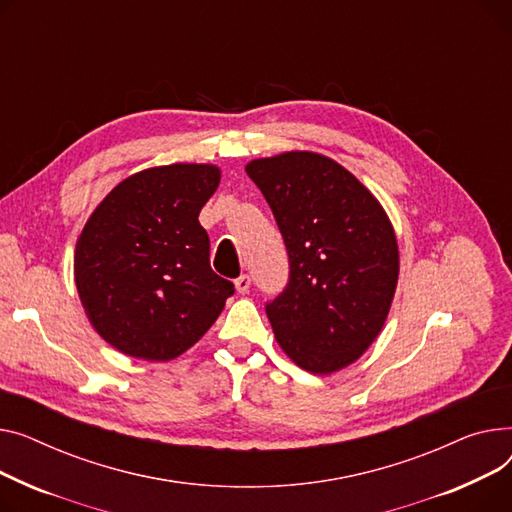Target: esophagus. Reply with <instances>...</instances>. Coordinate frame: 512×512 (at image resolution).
Here are the masks:
<instances>
[{"label":"esophagus","mask_w":512,"mask_h":512,"mask_svg":"<svg viewBox=\"0 0 512 512\" xmlns=\"http://www.w3.org/2000/svg\"><path fill=\"white\" fill-rule=\"evenodd\" d=\"M235 289H237V293H248V289H250V277H248V275L237 277V279H235Z\"/></svg>","instance_id":"obj_1"}]
</instances>
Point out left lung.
<instances>
[{"label":"left lung","instance_id":"obj_1","mask_svg":"<svg viewBox=\"0 0 512 512\" xmlns=\"http://www.w3.org/2000/svg\"><path fill=\"white\" fill-rule=\"evenodd\" d=\"M246 173L273 210L289 281L266 304L277 343L312 374L347 368L380 335L399 279L384 208L337 161L308 150L256 159Z\"/></svg>","mask_w":512,"mask_h":512}]
</instances>
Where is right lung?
<instances>
[{"instance_id": "add662e5", "label": "right lung", "mask_w": 512, "mask_h": 512, "mask_svg": "<svg viewBox=\"0 0 512 512\" xmlns=\"http://www.w3.org/2000/svg\"><path fill=\"white\" fill-rule=\"evenodd\" d=\"M221 182L215 165L144 169L86 221L74 279L97 333L130 357L167 362L215 324L233 283L210 268L198 215Z\"/></svg>"}]
</instances>
